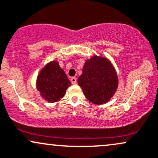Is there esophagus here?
Wrapping results in <instances>:
<instances>
[{
	"mask_svg": "<svg viewBox=\"0 0 158 158\" xmlns=\"http://www.w3.org/2000/svg\"><path fill=\"white\" fill-rule=\"evenodd\" d=\"M70 81H71V83L73 85H76V84H77V78H75V77H72L71 79H70Z\"/></svg>",
	"mask_w": 158,
	"mask_h": 158,
	"instance_id": "obj_1",
	"label": "esophagus"
}]
</instances>
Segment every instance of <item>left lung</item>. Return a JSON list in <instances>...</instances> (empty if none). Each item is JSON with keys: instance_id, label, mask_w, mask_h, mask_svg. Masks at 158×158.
<instances>
[{"instance_id": "left-lung-1", "label": "left lung", "mask_w": 158, "mask_h": 158, "mask_svg": "<svg viewBox=\"0 0 158 158\" xmlns=\"http://www.w3.org/2000/svg\"><path fill=\"white\" fill-rule=\"evenodd\" d=\"M78 84L90 102L102 105L108 102L114 95L119 81L109 59L95 55L85 61Z\"/></svg>"}]
</instances>
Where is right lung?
Listing matches in <instances>:
<instances>
[{"instance_id": "right-lung-1", "label": "right lung", "mask_w": 158, "mask_h": 158, "mask_svg": "<svg viewBox=\"0 0 158 158\" xmlns=\"http://www.w3.org/2000/svg\"><path fill=\"white\" fill-rule=\"evenodd\" d=\"M71 85L66 73L57 61L49 62L41 70L36 79V88L48 102L60 100Z\"/></svg>"}]
</instances>
